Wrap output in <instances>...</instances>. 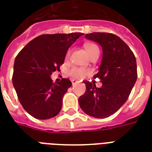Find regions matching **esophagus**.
Listing matches in <instances>:
<instances>
[{
    "label": "esophagus",
    "instance_id": "esophagus-1",
    "mask_svg": "<svg viewBox=\"0 0 152 152\" xmlns=\"http://www.w3.org/2000/svg\"><path fill=\"white\" fill-rule=\"evenodd\" d=\"M77 83H78V81L75 80H72V85H75V84H76Z\"/></svg>",
    "mask_w": 152,
    "mask_h": 152
}]
</instances>
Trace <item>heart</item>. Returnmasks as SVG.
I'll list each match as a JSON object with an SVG mask.
<instances>
[{
    "label": "heart",
    "instance_id": "obj_1",
    "mask_svg": "<svg viewBox=\"0 0 152 152\" xmlns=\"http://www.w3.org/2000/svg\"><path fill=\"white\" fill-rule=\"evenodd\" d=\"M84 47H85L86 50L90 57L95 53H99V49L97 45H95V44L86 43L84 45ZM70 53H71V50H69L67 52V57H69ZM86 74H87V71L83 69H80V68H72L69 71V75L73 79H80L85 76Z\"/></svg>",
    "mask_w": 152,
    "mask_h": 152
}]
</instances>
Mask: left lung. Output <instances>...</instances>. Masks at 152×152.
Segmentation results:
<instances>
[{"instance_id":"1","label":"left lung","mask_w":152,"mask_h":152,"mask_svg":"<svg viewBox=\"0 0 152 152\" xmlns=\"http://www.w3.org/2000/svg\"><path fill=\"white\" fill-rule=\"evenodd\" d=\"M89 40L96 42L102 49V59L99 72L101 88L95 83L83 81L86 91L79 98L84 113L96 118H105L117 112L129 96L137 79V61L125 42L111 33L95 32L87 34Z\"/></svg>"}]
</instances>
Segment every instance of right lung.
Wrapping results in <instances>:
<instances>
[{"label": "right lung", "mask_w": 152, "mask_h": 152, "mask_svg": "<svg viewBox=\"0 0 152 152\" xmlns=\"http://www.w3.org/2000/svg\"><path fill=\"white\" fill-rule=\"evenodd\" d=\"M83 33L42 34L28 42L16 56L12 83L23 109L40 120L58 114L62 99L72 86L69 79L53 83L52 72L60 71L67 50Z\"/></svg>", "instance_id": "1"}]
</instances>
